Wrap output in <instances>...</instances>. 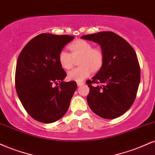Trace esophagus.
<instances>
[{"label":"esophagus","instance_id":"1","mask_svg":"<svg viewBox=\"0 0 155 155\" xmlns=\"http://www.w3.org/2000/svg\"><path fill=\"white\" fill-rule=\"evenodd\" d=\"M84 84H85V83H83V82H78V83H77V85H78V87L82 86V85H83Z\"/></svg>","mask_w":155,"mask_h":155}]
</instances>
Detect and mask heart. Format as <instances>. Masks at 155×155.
<instances>
[{
  "label": "heart",
  "mask_w": 155,
  "mask_h": 155,
  "mask_svg": "<svg viewBox=\"0 0 155 155\" xmlns=\"http://www.w3.org/2000/svg\"><path fill=\"white\" fill-rule=\"evenodd\" d=\"M70 53L61 50L59 54V62L64 70H70L74 63V59L80 58L78 64L81 67L70 70L67 78L70 81L81 82L91 74L92 70L98 71L102 67L104 55L100 48H93L91 43L80 40L69 45Z\"/></svg>",
  "instance_id": "1"
}]
</instances>
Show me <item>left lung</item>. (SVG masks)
<instances>
[{
    "label": "left lung",
    "instance_id": "1",
    "mask_svg": "<svg viewBox=\"0 0 155 155\" xmlns=\"http://www.w3.org/2000/svg\"><path fill=\"white\" fill-rule=\"evenodd\" d=\"M81 38L100 45L104 55L101 68L86 81L90 88L87 96L88 106L104 119L120 117L132 106L139 88L141 72L135 51L125 39L110 31ZM93 83L101 85L95 87Z\"/></svg>",
    "mask_w": 155,
    "mask_h": 155
}]
</instances>
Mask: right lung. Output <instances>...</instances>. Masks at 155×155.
<instances>
[{
	"label": "right lung",
	"instance_id": "right-lung-1",
	"mask_svg": "<svg viewBox=\"0 0 155 155\" xmlns=\"http://www.w3.org/2000/svg\"><path fill=\"white\" fill-rule=\"evenodd\" d=\"M73 39L67 35L40 34L27 43L18 57L16 93L24 108L35 120L54 123L70 107L77 83L63 81L67 74L58 57L64 46Z\"/></svg>",
	"mask_w": 155,
	"mask_h": 155
}]
</instances>
